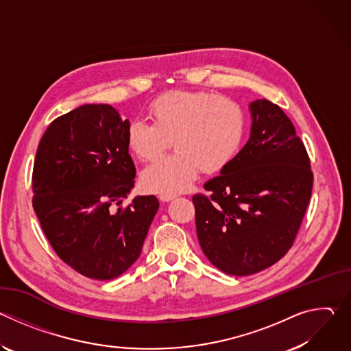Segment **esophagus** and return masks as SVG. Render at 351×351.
I'll list each match as a JSON object with an SVG mask.
<instances>
[{
  "instance_id": "34e87169",
  "label": "esophagus",
  "mask_w": 351,
  "mask_h": 351,
  "mask_svg": "<svg viewBox=\"0 0 351 351\" xmlns=\"http://www.w3.org/2000/svg\"><path fill=\"white\" fill-rule=\"evenodd\" d=\"M158 198L161 199V202L168 203V202H171V199L176 198V194H167V193H162V194H160V195H158Z\"/></svg>"
}]
</instances>
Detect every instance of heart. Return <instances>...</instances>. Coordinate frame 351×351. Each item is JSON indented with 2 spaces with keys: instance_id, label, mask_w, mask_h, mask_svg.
Wrapping results in <instances>:
<instances>
[{
  "instance_id": "1",
  "label": "heart",
  "mask_w": 351,
  "mask_h": 351,
  "mask_svg": "<svg viewBox=\"0 0 351 351\" xmlns=\"http://www.w3.org/2000/svg\"><path fill=\"white\" fill-rule=\"evenodd\" d=\"M153 123L136 119L126 141L141 161H156L171 147L176 152L147 167L143 186L154 193L184 191L199 168L214 173L228 167L243 144L247 118L234 99L213 91H171L148 108Z\"/></svg>"
}]
</instances>
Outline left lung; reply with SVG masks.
I'll list each match as a JSON object with an SVG mask.
<instances>
[{
	"label": "left lung",
	"mask_w": 351,
	"mask_h": 351,
	"mask_svg": "<svg viewBox=\"0 0 351 351\" xmlns=\"http://www.w3.org/2000/svg\"><path fill=\"white\" fill-rule=\"evenodd\" d=\"M245 145L193 195L197 237L210 263L228 275L257 274L293 245L313 191L303 141L286 114L268 99L250 104Z\"/></svg>",
	"instance_id": "left-lung-1"
}]
</instances>
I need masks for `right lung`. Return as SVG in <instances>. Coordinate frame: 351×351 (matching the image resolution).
Instances as JSON below:
<instances>
[{"label":"right lung","mask_w":351,"mask_h":351,"mask_svg":"<svg viewBox=\"0 0 351 351\" xmlns=\"http://www.w3.org/2000/svg\"><path fill=\"white\" fill-rule=\"evenodd\" d=\"M128 119L108 104H86L53 121L33 167V208L58 257L79 274L110 280L138 258L160 203L137 195Z\"/></svg>","instance_id":"1"}]
</instances>
